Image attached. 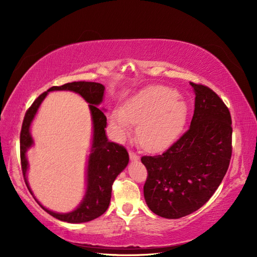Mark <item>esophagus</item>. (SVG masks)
<instances>
[{
  "mask_svg": "<svg viewBox=\"0 0 257 257\" xmlns=\"http://www.w3.org/2000/svg\"><path fill=\"white\" fill-rule=\"evenodd\" d=\"M128 154H130V159H131L132 161H133V160H138V159H139L138 154L135 153V152H133V151H130Z\"/></svg>",
  "mask_w": 257,
  "mask_h": 257,
  "instance_id": "esophagus-1",
  "label": "esophagus"
}]
</instances>
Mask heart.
<instances>
[{
    "mask_svg": "<svg viewBox=\"0 0 257 257\" xmlns=\"http://www.w3.org/2000/svg\"><path fill=\"white\" fill-rule=\"evenodd\" d=\"M188 108L178 93L163 85L143 91L115 110L111 123L116 138L130 135L133 124H138L139 144L148 150H160L174 143L185 124Z\"/></svg>",
    "mask_w": 257,
    "mask_h": 257,
    "instance_id": "b5f03b06",
    "label": "heart"
}]
</instances>
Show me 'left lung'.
<instances>
[{
	"mask_svg": "<svg viewBox=\"0 0 257 257\" xmlns=\"http://www.w3.org/2000/svg\"><path fill=\"white\" fill-rule=\"evenodd\" d=\"M195 108L190 128L157 155H144L148 176L144 195L152 212L179 219L204 206L219 188L231 158L227 106L207 85L190 82Z\"/></svg>",
	"mask_w": 257,
	"mask_h": 257,
	"instance_id": "left-lung-1",
	"label": "left lung"
}]
</instances>
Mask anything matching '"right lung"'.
Returning <instances> with one entry per match:
<instances>
[{"instance_id": "obj_1", "label": "right lung", "mask_w": 257, "mask_h": 257, "mask_svg": "<svg viewBox=\"0 0 257 257\" xmlns=\"http://www.w3.org/2000/svg\"><path fill=\"white\" fill-rule=\"evenodd\" d=\"M54 89L74 90L80 94L90 104L89 107L93 121V144L87 170V192L80 207L69 214L53 213L43 207L39 203L38 205L46 212L60 221L68 223L89 222L106 212L110 203L113 181L116 176L126 167L128 163V153L123 146L111 143L107 139L105 133L107 118L104 112L96 106L100 104L103 99L105 90L103 84L88 81H74L59 85V87L54 85L42 93L31 105L26 112L20 132L21 169L23 179H25V182L32 195L25 177L27 169L25 152L33 143L29 135V125L42 99L49 90ZM34 199L37 201L35 198Z\"/></svg>"}]
</instances>
